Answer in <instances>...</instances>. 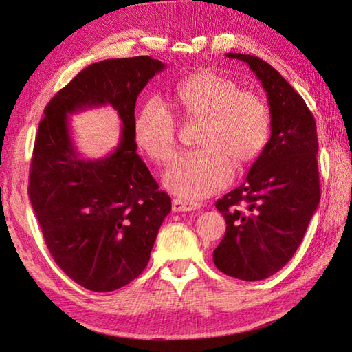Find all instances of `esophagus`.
<instances>
[{"label":"esophagus","instance_id":"esophagus-1","mask_svg":"<svg viewBox=\"0 0 352 352\" xmlns=\"http://www.w3.org/2000/svg\"><path fill=\"white\" fill-rule=\"evenodd\" d=\"M199 207H201V203H197V201L178 199V198L172 199V210L174 212H192V210H198Z\"/></svg>","mask_w":352,"mask_h":352}]
</instances>
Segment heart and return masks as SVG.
<instances>
[{"instance_id": "b5f03b06", "label": "heart", "mask_w": 352, "mask_h": 352, "mask_svg": "<svg viewBox=\"0 0 352 352\" xmlns=\"http://www.w3.org/2000/svg\"><path fill=\"white\" fill-rule=\"evenodd\" d=\"M174 98L186 118H204L198 145L168 168L164 184L178 197L197 199L212 195L231 182L234 169L254 162L263 151L271 115L258 96L242 92L233 80L213 71L186 76ZM178 124L160 98H149L133 122L138 146L153 160L164 163L175 154Z\"/></svg>"}]
</instances>
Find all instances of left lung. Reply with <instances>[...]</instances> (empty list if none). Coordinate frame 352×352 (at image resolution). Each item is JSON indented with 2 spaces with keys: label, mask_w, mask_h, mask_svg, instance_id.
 Returning <instances> with one entry per match:
<instances>
[{
  "label": "left lung",
  "mask_w": 352,
  "mask_h": 352,
  "mask_svg": "<svg viewBox=\"0 0 352 352\" xmlns=\"http://www.w3.org/2000/svg\"><path fill=\"white\" fill-rule=\"evenodd\" d=\"M227 57L248 63L263 85L271 139L245 183L216 201L227 230L213 261L226 275L258 281L292 258L318 208L316 121L301 95L271 65L239 52H227Z\"/></svg>",
  "instance_id": "1"
}]
</instances>
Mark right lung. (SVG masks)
<instances>
[{"instance_id": "obj_1", "label": "right lung", "mask_w": 352, "mask_h": 352, "mask_svg": "<svg viewBox=\"0 0 352 352\" xmlns=\"http://www.w3.org/2000/svg\"><path fill=\"white\" fill-rule=\"evenodd\" d=\"M164 63L149 56L89 65L43 110L30 166L28 195L57 266L80 286L110 292L144 272L170 198L136 153L134 107ZM110 103L122 142L98 161L80 160L67 115Z\"/></svg>"}]
</instances>
